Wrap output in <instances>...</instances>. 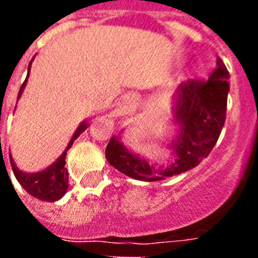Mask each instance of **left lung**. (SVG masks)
Wrapping results in <instances>:
<instances>
[{
	"label": "left lung",
	"instance_id": "obj_1",
	"mask_svg": "<svg viewBox=\"0 0 258 258\" xmlns=\"http://www.w3.org/2000/svg\"><path fill=\"white\" fill-rule=\"evenodd\" d=\"M229 73L221 59L209 80H186L178 85L174 101V116L179 125L173 148L177 153L167 168H156L113 137L106 146V159L113 167L140 181H159L196 167L218 141L225 123Z\"/></svg>",
	"mask_w": 258,
	"mask_h": 258
}]
</instances>
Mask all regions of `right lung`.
I'll return each mask as SVG.
<instances>
[{
	"label": "right lung",
	"mask_w": 258,
	"mask_h": 258,
	"mask_svg": "<svg viewBox=\"0 0 258 258\" xmlns=\"http://www.w3.org/2000/svg\"><path fill=\"white\" fill-rule=\"evenodd\" d=\"M31 62L29 64V69L27 72H30ZM29 76V73H27ZM26 81L27 79L23 81V84L20 87L19 91V98L23 92V88H25ZM87 130V123H81L80 127L77 128V131L74 133L73 138L69 142L66 151L62 153V156L59 157L56 162L51 164L49 167L42 170L40 173H23L20 171L19 168L16 167V164L14 163V159L9 156V160H11V166H12V170H14V174L16 179L19 181V184L25 188L31 196H34L37 199L44 200V202H55V200H59L68 190L69 186V178H68V170L64 167V157H66V152L69 151V148L73 145V141L79 137L83 131Z\"/></svg>",
	"instance_id": "obj_1"
}]
</instances>
